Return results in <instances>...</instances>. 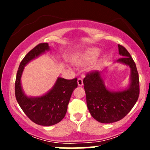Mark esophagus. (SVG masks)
I'll use <instances>...</instances> for the list:
<instances>
[{"label":"esophagus","mask_w":150,"mask_h":150,"mask_svg":"<svg viewBox=\"0 0 150 150\" xmlns=\"http://www.w3.org/2000/svg\"><path fill=\"white\" fill-rule=\"evenodd\" d=\"M77 84L79 86H82L83 85V80L82 78H78L77 79Z\"/></svg>","instance_id":"obj_1"}]
</instances>
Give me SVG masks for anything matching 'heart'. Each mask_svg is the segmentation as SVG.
<instances>
[{"label": "heart", "instance_id": "heart-1", "mask_svg": "<svg viewBox=\"0 0 150 150\" xmlns=\"http://www.w3.org/2000/svg\"><path fill=\"white\" fill-rule=\"evenodd\" d=\"M99 50L97 49H92L89 51H86L84 54L77 61V63L78 65H85L87 63L92 62L99 55Z\"/></svg>", "mask_w": 150, "mask_h": 150}]
</instances>
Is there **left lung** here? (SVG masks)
Wrapping results in <instances>:
<instances>
[{"instance_id":"1","label":"left lung","mask_w":150,"mask_h":150,"mask_svg":"<svg viewBox=\"0 0 150 150\" xmlns=\"http://www.w3.org/2000/svg\"><path fill=\"white\" fill-rule=\"evenodd\" d=\"M118 62L131 68L130 85L128 89L119 92H111L106 88L101 73L93 70L87 73L83 80L87 105L89 113L97 121L111 123L121 120L130 112L140 94L139 75L130 54L125 47L118 44Z\"/></svg>"}]
</instances>
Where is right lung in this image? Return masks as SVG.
<instances>
[{"label":"right lung","instance_id":"1","mask_svg":"<svg viewBox=\"0 0 150 150\" xmlns=\"http://www.w3.org/2000/svg\"><path fill=\"white\" fill-rule=\"evenodd\" d=\"M49 49L47 43H42L31 50L20 63L15 83V97L22 111L36 124L44 126L56 124L64 118L72 93L77 87V78L58 77L51 90L42 97L30 98L24 94L20 82L24 67Z\"/></svg>","mask_w":150,"mask_h":150}]
</instances>
